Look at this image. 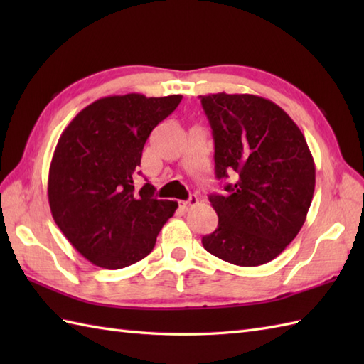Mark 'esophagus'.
Segmentation results:
<instances>
[{
	"mask_svg": "<svg viewBox=\"0 0 364 364\" xmlns=\"http://www.w3.org/2000/svg\"><path fill=\"white\" fill-rule=\"evenodd\" d=\"M198 202V198L196 196H191L188 200H183V202L178 203V208H180V211L183 213H188L192 206H196Z\"/></svg>",
	"mask_w": 364,
	"mask_h": 364,
	"instance_id": "obj_1",
	"label": "esophagus"
}]
</instances>
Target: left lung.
I'll return each mask as SVG.
<instances>
[{"mask_svg":"<svg viewBox=\"0 0 364 364\" xmlns=\"http://www.w3.org/2000/svg\"><path fill=\"white\" fill-rule=\"evenodd\" d=\"M200 100L213 129L215 178L233 176L225 194L210 196L219 223L202 244L231 264H266L305 223L316 184L311 151L270 100L225 92Z\"/></svg>","mask_w":364,"mask_h":364,"instance_id":"8db88e82","label":"left lung"}]
</instances>
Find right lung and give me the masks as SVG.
Instances as JSON below:
<instances>
[{"mask_svg":"<svg viewBox=\"0 0 364 364\" xmlns=\"http://www.w3.org/2000/svg\"><path fill=\"white\" fill-rule=\"evenodd\" d=\"M181 98H100L60 134L48 175L51 214L68 242L95 266L122 269L145 258L178 208L154 197L150 183L134 189V176L146 139Z\"/></svg>","mask_w":364,"mask_h":364,"instance_id":"obj_1","label":"right lung"}]
</instances>
